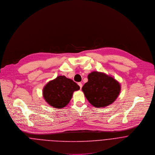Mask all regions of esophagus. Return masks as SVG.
I'll return each instance as SVG.
<instances>
[{"label":"esophagus","mask_w":155,"mask_h":155,"mask_svg":"<svg viewBox=\"0 0 155 155\" xmlns=\"http://www.w3.org/2000/svg\"><path fill=\"white\" fill-rule=\"evenodd\" d=\"M78 85H79V86L80 87V88L81 89L82 87V83H81V82H79V83H78Z\"/></svg>","instance_id":"esophagus-1"}]
</instances>
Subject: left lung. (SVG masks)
<instances>
[{
  "label": "left lung",
  "instance_id": "left-lung-1",
  "mask_svg": "<svg viewBox=\"0 0 155 155\" xmlns=\"http://www.w3.org/2000/svg\"><path fill=\"white\" fill-rule=\"evenodd\" d=\"M88 102L96 107H105L118 98L121 85L114 77L103 72L93 71L82 88Z\"/></svg>",
  "mask_w": 155,
  "mask_h": 155
}]
</instances>
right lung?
Wrapping results in <instances>:
<instances>
[{
  "instance_id": "1",
  "label": "right lung",
  "mask_w": 155,
  "mask_h": 155,
  "mask_svg": "<svg viewBox=\"0 0 155 155\" xmlns=\"http://www.w3.org/2000/svg\"><path fill=\"white\" fill-rule=\"evenodd\" d=\"M79 89V86L72 79L59 76L45 85L43 97L49 106L61 109L70 103L74 91Z\"/></svg>"
}]
</instances>
